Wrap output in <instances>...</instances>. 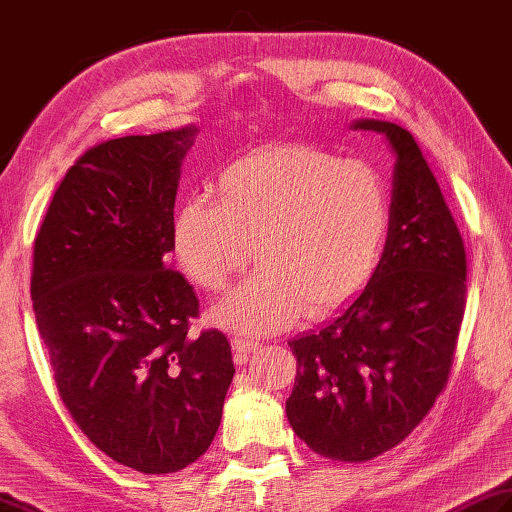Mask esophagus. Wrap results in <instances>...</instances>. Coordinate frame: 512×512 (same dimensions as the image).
I'll use <instances>...</instances> for the list:
<instances>
[{
	"label": "esophagus",
	"mask_w": 512,
	"mask_h": 512,
	"mask_svg": "<svg viewBox=\"0 0 512 512\" xmlns=\"http://www.w3.org/2000/svg\"><path fill=\"white\" fill-rule=\"evenodd\" d=\"M259 350H262V344L255 342V339L233 337V355H235V362L244 364V362H248V357L257 355Z\"/></svg>",
	"instance_id": "1"
}]
</instances>
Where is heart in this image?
<instances>
[{
	"mask_svg": "<svg viewBox=\"0 0 512 512\" xmlns=\"http://www.w3.org/2000/svg\"><path fill=\"white\" fill-rule=\"evenodd\" d=\"M390 228L384 177L317 146H266L219 170L215 202L190 197L173 228L175 253L206 290L224 288L250 257L259 264L219 302V324L266 333L326 315L362 293Z\"/></svg>",
	"mask_w": 512,
	"mask_h": 512,
	"instance_id": "heart-1",
	"label": "heart"
}]
</instances>
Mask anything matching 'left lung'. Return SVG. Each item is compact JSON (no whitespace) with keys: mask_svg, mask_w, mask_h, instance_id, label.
<instances>
[{"mask_svg":"<svg viewBox=\"0 0 512 512\" xmlns=\"http://www.w3.org/2000/svg\"><path fill=\"white\" fill-rule=\"evenodd\" d=\"M353 128L386 135L395 153L386 246L353 302L288 342L297 377L286 415L317 455L357 464L402 444L446 388L466 308V250L413 135L379 119Z\"/></svg>","mask_w":512,"mask_h":512,"instance_id":"1","label":"left lung"}]
</instances>
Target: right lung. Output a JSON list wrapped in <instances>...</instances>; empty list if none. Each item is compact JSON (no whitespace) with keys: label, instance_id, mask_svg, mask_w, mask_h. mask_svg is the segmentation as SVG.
I'll return each mask as SVG.
<instances>
[{"label":"right lung","instance_id":"obj_1","mask_svg":"<svg viewBox=\"0 0 512 512\" xmlns=\"http://www.w3.org/2000/svg\"><path fill=\"white\" fill-rule=\"evenodd\" d=\"M195 135L184 126L88 148L33 250L30 297L59 397L102 453L146 475L206 453L235 375L224 333H188L199 299L170 266Z\"/></svg>","mask_w":512,"mask_h":512}]
</instances>
